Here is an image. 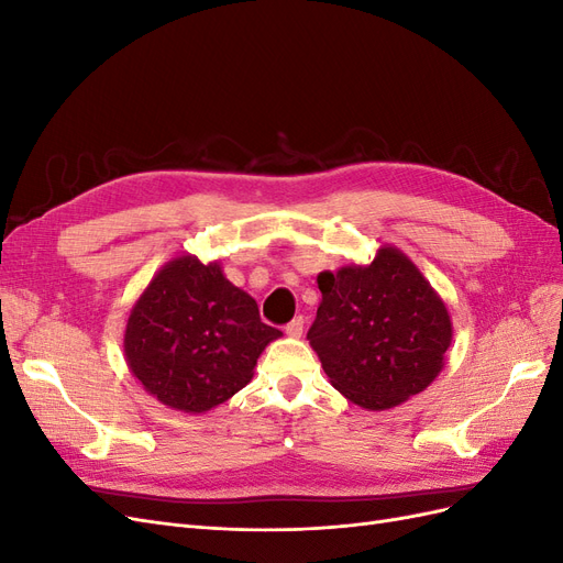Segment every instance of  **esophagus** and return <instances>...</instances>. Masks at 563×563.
<instances>
[{"instance_id":"34e87169","label":"esophagus","mask_w":563,"mask_h":563,"mask_svg":"<svg viewBox=\"0 0 563 563\" xmlns=\"http://www.w3.org/2000/svg\"><path fill=\"white\" fill-rule=\"evenodd\" d=\"M302 329H305V319L302 317H296L286 323V333L291 338H300L302 335Z\"/></svg>"}]
</instances>
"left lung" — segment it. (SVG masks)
I'll list each match as a JSON object with an SVG mask.
<instances>
[{
    "mask_svg": "<svg viewBox=\"0 0 563 563\" xmlns=\"http://www.w3.org/2000/svg\"><path fill=\"white\" fill-rule=\"evenodd\" d=\"M317 284L321 302L308 340L331 385L356 406H399L444 368L449 310L399 249H378L368 265L319 272Z\"/></svg>",
    "mask_w": 563,
    "mask_h": 563,
    "instance_id": "1",
    "label": "left lung"
}]
</instances>
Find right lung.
Masks as SVG:
<instances>
[{"label": "right lung", "instance_id": "add662e5", "mask_svg": "<svg viewBox=\"0 0 563 563\" xmlns=\"http://www.w3.org/2000/svg\"><path fill=\"white\" fill-rule=\"evenodd\" d=\"M279 335L218 263L187 253L168 261L135 300L124 354L157 401L203 413L249 385L258 356Z\"/></svg>", "mask_w": 563, "mask_h": 563}]
</instances>
